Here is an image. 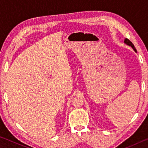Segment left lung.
Masks as SVG:
<instances>
[{"label":"left lung","instance_id":"obj_1","mask_svg":"<svg viewBox=\"0 0 148 148\" xmlns=\"http://www.w3.org/2000/svg\"><path fill=\"white\" fill-rule=\"evenodd\" d=\"M124 42H125V44H127V45H128V46H131V47H132V48L134 50V51H135V52H136V48H135V47H134V46L133 45V44H132V42H131V41H130L129 39L125 38V41H124Z\"/></svg>","mask_w":148,"mask_h":148}]
</instances>
